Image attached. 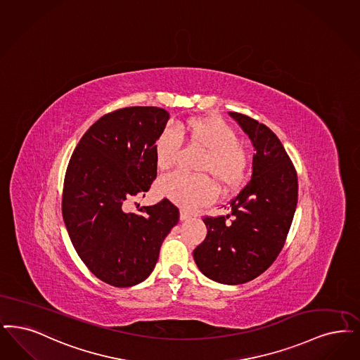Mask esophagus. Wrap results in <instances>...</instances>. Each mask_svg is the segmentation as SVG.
Wrapping results in <instances>:
<instances>
[{"label":"esophagus","mask_w":360,"mask_h":360,"mask_svg":"<svg viewBox=\"0 0 360 360\" xmlns=\"http://www.w3.org/2000/svg\"><path fill=\"white\" fill-rule=\"evenodd\" d=\"M179 218H181V221H187V219L191 218V214L187 213L186 210H181L179 212Z\"/></svg>","instance_id":"obj_1"}]
</instances>
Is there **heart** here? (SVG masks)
<instances>
[{
    "label": "heart",
    "instance_id": "1",
    "mask_svg": "<svg viewBox=\"0 0 360 360\" xmlns=\"http://www.w3.org/2000/svg\"><path fill=\"white\" fill-rule=\"evenodd\" d=\"M181 139L205 150L198 160L197 172L207 174L222 195H229L241 186L246 154L228 123L214 116H194L179 123L175 132L170 129L162 132L154 143L159 170L165 172L174 167L181 153ZM207 177L172 174L159 182V191L179 206L193 207L212 201L214 197V183L212 184L211 179Z\"/></svg>",
    "mask_w": 360,
    "mask_h": 360
}]
</instances>
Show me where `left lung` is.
Masks as SVG:
<instances>
[{"mask_svg":"<svg viewBox=\"0 0 360 360\" xmlns=\"http://www.w3.org/2000/svg\"><path fill=\"white\" fill-rule=\"evenodd\" d=\"M256 150L250 182L225 207L205 217L206 238L193 255L197 266L221 284H244L265 272L287 240L297 205V174L274 131L249 116L229 112Z\"/></svg>","mask_w":360,"mask_h":360,"instance_id":"8db88e82","label":"left lung"}]
</instances>
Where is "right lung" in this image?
<instances>
[{
    "label": "right lung",
    "instance_id": "right-lung-1",
    "mask_svg": "<svg viewBox=\"0 0 360 360\" xmlns=\"http://www.w3.org/2000/svg\"><path fill=\"white\" fill-rule=\"evenodd\" d=\"M169 119L158 107L116 110L88 129L70 159L64 224L86 268L110 285L144 281L179 221L178 207L167 198L141 207V213L124 212L126 203L144 197L157 178L154 143Z\"/></svg>",
    "mask_w": 360,
    "mask_h": 360
}]
</instances>
